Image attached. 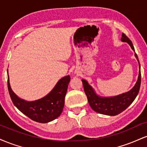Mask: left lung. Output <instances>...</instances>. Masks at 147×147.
I'll return each mask as SVG.
<instances>
[{
    "mask_svg": "<svg viewBox=\"0 0 147 147\" xmlns=\"http://www.w3.org/2000/svg\"><path fill=\"white\" fill-rule=\"evenodd\" d=\"M121 40L123 42H126L129 43L131 48L135 51L132 42L124 33L122 34ZM135 56L139 62V68L140 69L139 59L136 52H135ZM82 83H83L85 93L87 96L88 102L94 111L99 113L106 115H116L127 109L137 97L141 84V72L140 70L137 82L131 90L126 93L113 97H108V98L99 97L95 93L92 87L88 84L86 81L82 79Z\"/></svg>",
    "mask_w": 147,
    "mask_h": 147,
    "instance_id": "left-lung-1",
    "label": "left lung"
}]
</instances>
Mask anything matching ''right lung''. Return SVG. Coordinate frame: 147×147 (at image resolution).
<instances>
[{"label":"right lung","mask_w":147,"mask_h":147,"mask_svg":"<svg viewBox=\"0 0 147 147\" xmlns=\"http://www.w3.org/2000/svg\"><path fill=\"white\" fill-rule=\"evenodd\" d=\"M70 81V76L64 77L59 81L48 95L31 102L19 99L15 95L10 87L9 77L7 87L11 101L18 110L35 122L47 123L55 119L61 113Z\"/></svg>","instance_id":"add662e5"}]
</instances>
